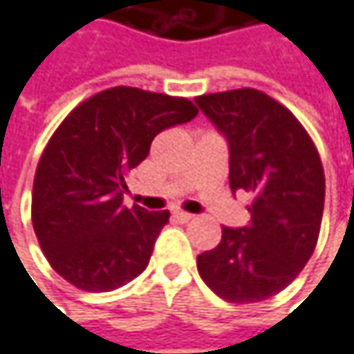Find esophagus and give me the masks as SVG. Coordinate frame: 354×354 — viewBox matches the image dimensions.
<instances>
[{
    "label": "esophagus",
    "instance_id": "obj_1",
    "mask_svg": "<svg viewBox=\"0 0 354 354\" xmlns=\"http://www.w3.org/2000/svg\"><path fill=\"white\" fill-rule=\"evenodd\" d=\"M173 219L177 223H189L193 219V215H191V213H183V211H175V213H173Z\"/></svg>",
    "mask_w": 354,
    "mask_h": 354
}]
</instances>
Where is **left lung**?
<instances>
[{
	"label": "left lung",
	"mask_w": 354,
	"mask_h": 354,
	"mask_svg": "<svg viewBox=\"0 0 354 354\" xmlns=\"http://www.w3.org/2000/svg\"><path fill=\"white\" fill-rule=\"evenodd\" d=\"M229 147V187L253 195L251 221L223 227L197 257L205 285L229 303H259L291 285L315 251L325 173L310 137L287 107L257 89L195 99Z\"/></svg>",
	"instance_id": "1"
}]
</instances>
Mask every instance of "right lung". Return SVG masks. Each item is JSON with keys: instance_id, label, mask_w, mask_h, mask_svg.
Here are the masks:
<instances>
[{"instance_id": "add662e5", "label": "right lung", "mask_w": 354, "mask_h": 354, "mask_svg": "<svg viewBox=\"0 0 354 354\" xmlns=\"http://www.w3.org/2000/svg\"><path fill=\"white\" fill-rule=\"evenodd\" d=\"M195 115L189 99L113 87L65 117L39 159L31 197L37 241L65 281L105 292L147 269L169 211L123 207L125 173L159 133Z\"/></svg>"}]
</instances>
